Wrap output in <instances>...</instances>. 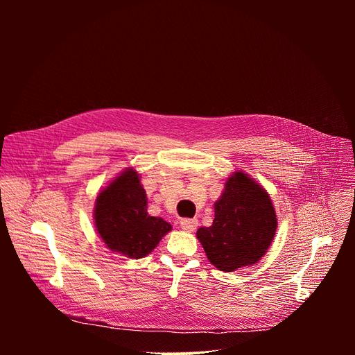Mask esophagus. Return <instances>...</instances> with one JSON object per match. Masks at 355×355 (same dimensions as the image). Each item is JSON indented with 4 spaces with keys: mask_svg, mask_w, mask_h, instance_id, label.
Here are the masks:
<instances>
[{
    "mask_svg": "<svg viewBox=\"0 0 355 355\" xmlns=\"http://www.w3.org/2000/svg\"><path fill=\"white\" fill-rule=\"evenodd\" d=\"M180 226H181L185 232H193V230L196 229V226H198V220H196V219H188V218H185V219H181V220H180Z\"/></svg>",
    "mask_w": 355,
    "mask_h": 355,
    "instance_id": "1",
    "label": "esophagus"
}]
</instances>
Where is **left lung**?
I'll list each match as a JSON object with an SVG mask.
<instances>
[{
    "label": "left lung",
    "mask_w": 355,
    "mask_h": 355,
    "mask_svg": "<svg viewBox=\"0 0 355 355\" xmlns=\"http://www.w3.org/2000/svg\"><path fill=\"white\" fill-rule=\"evenodd\" d=\"M277 230L270 195L247 174L232 175L215 204L212 226L199 227L196 237L208 260L220 271L256 264L268 250Z\"/></svg>",
    "instance_id": "1"
}]
</instances>
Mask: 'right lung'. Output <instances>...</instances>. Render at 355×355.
<instances>
[{
	"label": "right lung",
	"instance_id": "add662e5",
	"mask_svg": "<svg viewBox=\"0 0 355 355\" xmlns=\"http://www.w3.org/2000/svg\"><path fill=\"white\" fill-rule=\"evenodd\" d=\"M95 226L107 247L129 259L155 250L171 225L147 214V196L139 174L129 168L96 196Z\"/></svg>",
	"mask_w": 355,
	"mask_h": 355
}]
</instances>
